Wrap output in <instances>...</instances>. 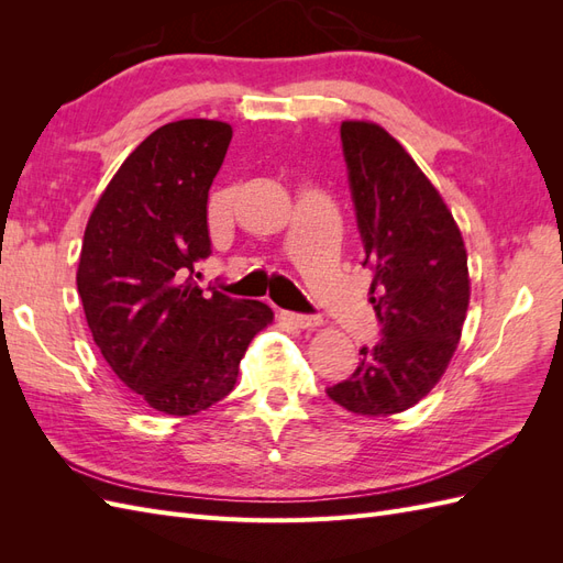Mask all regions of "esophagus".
<instances>
[{
	"instance_id": "34e87169",
	"label": "esophagus",
	"mask_w": 563,
	"mask_h": 563,
	"mask_svg": "<svg viewBox=\"0 0 563 563\" xmlns=\"http://www.w3.org/2000/svg\"><path fill=\"white\" fill-rule=\"evenodd\" d=\"M282 319L291 323L296 329H314L321 323L319 314H298V312H282Z\"/></svg>"
}]
</instances>
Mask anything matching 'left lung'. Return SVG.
Returning a JSON list of instances; mask_svg holds the SVG:
<instances>
[{
  "label": "left lung",
  "instance_id": "1",
  "mask_svg": "<svg viewBox=\"0 0 563 563\" xmlns=\"http://www.w3.org/2000/svg\"><path fill=\"white\" fill-rule=\"evenodd\" d=\"M340 141L383 338L327 395L356 416H391L428 395L457 347L467 251L437 187L383 126L343 122Z\"/></svg>",
  "mask_w": 563,
  "mask_h": 563
}]
</instances>
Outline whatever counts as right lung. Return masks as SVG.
<instances>
[{
	"instance_id": "1",
	"label": "right lung",
	"mask_w": 563,
	"mask_h": 563,
	"mask_svg": "<svg viewBox=\"0 0 563 563\" xmlns=\"http://www.w3.org/2000/svg\"><path fill=\"white\" fill-rule=\"evenodd\" d=\"M232 126L180 119L135 147L87 223L77 291L100 354L166 416H195L228 397L253 335L272 323L261 300L209 286L207 203Z\"/></svg>"
}]
</instances>
